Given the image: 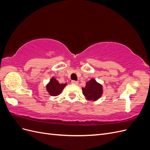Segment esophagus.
<instances>
[{
    "instance_id": "1",
    "label": "esophagus",
    "mask_w": 150,
    "mask_h": 150,
    "mask_svg": "<svg viewBox=\"0 0 150 150\" xmlns=\"http://www.w3.org/2000/svg\"><path fill=\"white\" fill-rule=\"evenodd\" d=\"M71 83H72V84H75V85L78 84V81H71Z\"/></svg>"
}]
</instances>
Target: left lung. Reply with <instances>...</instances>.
<instances>
[{
  "mask_svg": "<svg viewBox=\"0 0 150 150\" xmlns=\"http://www.w3.org/2000/svg\"><path fill=\"white\" fill-rule=\"evenodd\" d=\"M83 94L86 98L91 101H96L103 94V86L96 82L94 79H91L86 83V86L82 88Z\"/></svg>",
  "mask_w": 150,
  "mask_h": 150,
  "instance_id": "1",
  "label": "left lung"
}]
</instances>
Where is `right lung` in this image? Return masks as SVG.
<instances>
[{
	"label": "right lung",
	"instance_id": "obj_1",
	"mask_svg": "<svg viewBox=\"0 0 150 150\" xmlns=\"http://www.w3.org/2000/svg\"><path fill=\"white\" fill-rule=\"evenodd\" d=\"M66 85V83L60 84L57 80L54 78H52L46 86V89L51 96H57L61 93L62 91Z\"/></svg>",
	"mask_w": 150,
	"mask_h": 150
}]
</instances>
